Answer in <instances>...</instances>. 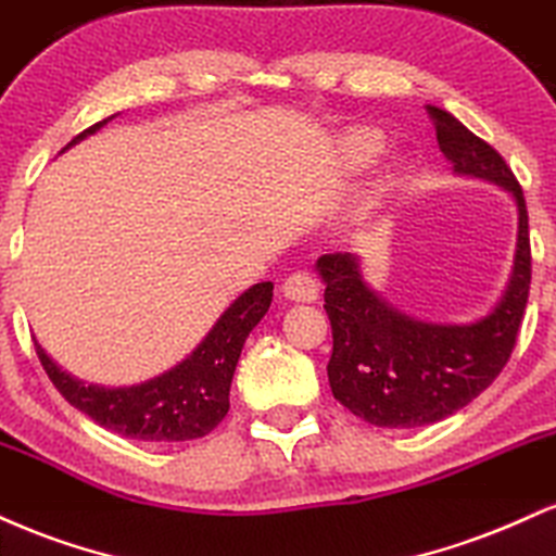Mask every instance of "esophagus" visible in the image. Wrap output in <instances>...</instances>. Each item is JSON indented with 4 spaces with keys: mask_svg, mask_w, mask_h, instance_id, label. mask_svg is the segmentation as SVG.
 Returning a JSON list of instances; mask_svg holds the SVG:
<instances>
[{
    "mask_svg": "<svg viewBox=\"0 0 556 556\" xmlns=\"http://www.w3.org/2000/svg\"><path fill=\"white\" fill-rule=\"evenodd\" d=\"M283 296L291 302H315L319 296V283L312 273L296 270L283 280Z\"/></svg>",
    "mask_w": 556,
    "mask_h": 556,
    "instance_id": "obj_1",
    "label": "esophagus"
}]
</instances>
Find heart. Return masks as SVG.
Masks as SVG:
<instances>
[{"label": "heart", "instance_id": "b5f03b06", "mask_svg": "<svg viewBox=\"0 0 556 556\" xmlns=\"http://www.w3.org/2000/svg\"><path fill=\"white\" fill-rule=\"evenodd\" d=\"M384 137L382 132L371 127H354L349 132L341 135L338 140L336 155L338 166L343 168V174H358L364 168H369L377 161V155L382 153Z\"/></svg>", "mask_w": 556, "mask_h": 556}]
</instances>
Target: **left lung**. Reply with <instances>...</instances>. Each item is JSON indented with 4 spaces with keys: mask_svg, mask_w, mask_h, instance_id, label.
<instances>
[{
    "mask_svg": "<svg viewBox=\"0 0 556 556\" xmlns=\"http://www.w3.org/2000/svg\"><path fill=\"white\" fill-rule=\"evenodd\" d=\"M437 142L458 176L492 181L518 207V241L507 289L486 317L468 325L421 323L367 283L356 254L317 260L332 325L328 380L336 401L358 419L388 429L442 421L497 380L518 341L531 289V241L523 189L492 146L445 109L429 106Z\"/></svg>",
    "mask_w": 556,
    "mask_h": 556,
    "instance_id": "obj_1",
    "label": "left lung"
}]
</instances>
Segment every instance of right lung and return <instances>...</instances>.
Returning a JSON list of instances; mask_svg holds the SVG:
<instances>
[{
	"instance_id": "right-lung-1",
	"label": "right lung",
	"mask_w": 556,
	"mask_h": 556,
	"mask_svg": "<svg viewBox=\"0 0 556 556\" xmlns=\"http://www.w3.org/2000/svg\"><path fill=\"white\" fill-rule=\"evenodd\" d=\"M111 119L114 116L88 127L67 148L77 146L88 135H96ZM270 280L254 283L218 317V323L185 362L153 380L129 388L85 384L59 367L41 349V343H36V354L64 401L90 416L98 427L140 442L198 440L213 432L228 414V390L241 349L254 325L270 309Z\"/></svg>"
}]
</instances>
